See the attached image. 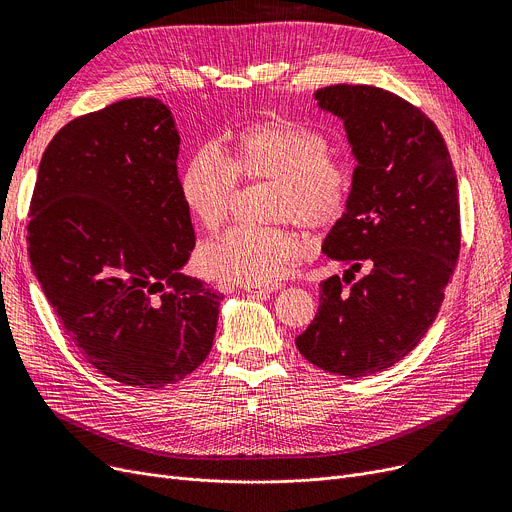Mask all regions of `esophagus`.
<instances>
[{"instance_id":"esophagus-1","label":"esophagus","mask_w":512,"mask_h":512,"mask_svg":"<svg viewBox=\"0 0 512 512\" xmlns=\"http://www.w3.org/2000/svg\"><path fill=\"white\" fill-rule=\"evenodd\" d=\"M245 290H247V292H251L253 297H257V299H267V297H270V294H272L274 290H278V286H274V288H263V286H245Z\"/></svg>"}]
</instances>
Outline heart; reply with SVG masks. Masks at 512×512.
I'll return each instance as SVG.
<instances>
[{"mask_svg": "<svg viewBox=\"0 0 512 512\" xmlns=\"http://www.w3.org/2000/svg\"><path fill=\"white\" fill-rule=\"evenodd\" d=\"M236 176L276 182L272 220L309 230L336 224L351 197V170L330 155L319 130L284 118L242 128L228 161L211 147L197 149L180 174V195L195 224L213 232L228 220ZM309 240L288 228H232L199 253L201 270L218 280L274 286L303 259Z\"/></svg>", "mask_w": 512, "mask_h": 512, "instance_id": "heart-1", "label": "heart"}]
</instances>
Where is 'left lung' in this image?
<instances>
[{"label":"left lung","instance_id":"8db88e82","mask_svg":"<svg viewBox=\"0 0 512 512\" xmlns=\"http://www.w3.org/2000/svg\"><path fill=\"white\" fill-rule=\"evenodd\" d=\"M313 97L342 120L357 168L321 245L348 270L319 284L317 315L294 342L315 367L363 378L407 357L434 324L461 251L459 188L440 130L409 101L369 85Z\"/></svg>","mask_w":512,"mask_h":512}]
</instances>
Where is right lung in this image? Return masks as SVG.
Masks as SVG:
<instances>
[{"label":"right lung","mask_w":512,"mask_h":512,"mask_svg":"<svg viewBox=\"0 0 512 512\" xmlns=\"http://www.w3.org/2000/svg\"><path fill=\"white\" fill-rule=\"evenodd\" d=\"M178 151L172 112L137 97L68 122L39 164L33 272L80 353L126 386L180 382L218 328L224 297L182 274L195 230Z\"/></svg>","instance_id":"1"}]
</instances>
